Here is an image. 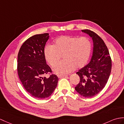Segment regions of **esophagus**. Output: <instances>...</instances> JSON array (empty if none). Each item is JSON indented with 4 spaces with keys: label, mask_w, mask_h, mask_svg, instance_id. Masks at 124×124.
Instances as JSON below:
<instances>
[{
    "label": "esophagus",
    "mask_w": 124,
    "mask_h": 124,
    "mask_svg": "<svg viewBox=\"0 0 124 124\" xmlns=\"http://www.w3.org/2000/svg\"><path fill=\"white\" fill-rule=\"evenodd\" d=\"M67 75H57V77L59 78H64V77H67Z\"/></svg>",
    "instance_id": "34e87169"
}]
</instances>
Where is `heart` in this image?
<instances>
[{"instance_id":"b5f03b06","label":"heart","mask_w":124,"mask_h":124,"mask_svg":"<svg viewBox=\"0 0 124 124\" xmlns=\"http://www.w3.org/2000/svg\"><path fill=\"white\" fill-rule=\"evenodd\" d=\"M92 51V43L86 37L61 36L56 39L53 45H46L44 55L48 64L55 66L63 55L64 60L54 69V72L65 74L71 72L76 68H82L87 64Z\"/></svg>"}]
</instances>
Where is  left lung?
I'll return each mask as SVG.
<instances>
[{"mask_svg":"<svg viewBox=\"0 0 124 124\" xmlns=\"http://www.w3.org/2000/svg\"><path fill=\"white\" fill-rule=\"evenodd\" d=\"M81 31L93 39V53L90 62L77 72L80 80L75 90L83 97L91 98L105 87L111 73V60L107 46L101 37L90 30Z\"/></svg>","mask_w":124,"mask_h":124,"instance_id":"1","label":"left lung"}]
</instances>
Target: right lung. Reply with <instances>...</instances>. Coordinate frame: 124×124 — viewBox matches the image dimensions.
<instances>
[{
    "label": "right lung",
    "mask_w": 124,
    "mask_h": 124,
    "mask_svg": "<svg viewBox=\"0 0 124 124\" xmlns=\"http://www.w3.org/2000/svg\"><path fill=\"white\" fill-rule=\"evenodd\" d=\"M49 34H37L30 37L20 48L17 60V71L25 89L33 97L45 99L52 94L56 88L58 77L52 74L46 64L44 48L49 39Z\"/></svg>",
    "instance_id": "right-lung-1"
}]
</instances>
